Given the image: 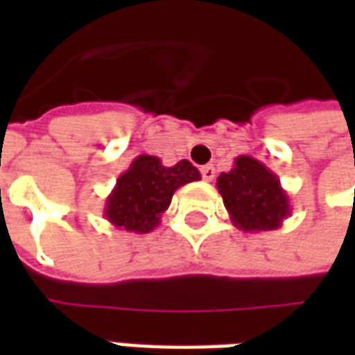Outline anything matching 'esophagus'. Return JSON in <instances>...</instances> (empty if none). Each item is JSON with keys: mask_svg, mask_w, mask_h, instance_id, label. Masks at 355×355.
<instances>
[{"mask_svg": "<svg viewBox=\"0 0 355 355\" xmlns=\"http://www.w3.org/2000/svg\"><path fill=\"white\" fill-rule=\"evenodd\" d=\"M201 177H203V180L211 182V180L216 177L215 167H213V165H203V167H201Z\"/></svg>", "mask_w": 355, "mask_h": 355, "instance_id": "34e87169", "label": "esophagus"}]
</instances>
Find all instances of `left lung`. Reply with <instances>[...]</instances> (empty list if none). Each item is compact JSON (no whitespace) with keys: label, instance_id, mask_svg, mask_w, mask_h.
<instances>
[{"label":"left lung","instance_id":"8db88e82","mask_svg":"<svg viewBox=\"0 0 355 355\" xmlns=\"http://www.w3.org/2000/svg\"><path fill=\"white\" fill-rule=\"evenodd\" d=\"M216 188L236 228L243 232L277 230L291 215L289 196L275 173L251 155H239L234 169L220 173Z\"/></svg>","mask_w":355,"mask_h":355}]
</instances>
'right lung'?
<instances>
[{
  "instance_id": "obj_1",
  "label": "right lung",
  "mask_w": 355,
  "mask_h": 355,
  "mask_svg": "<svg viewBox=\"0 0 355 355\" xmlns=\"http://www.w3.org/2000/svg\"><path fill=\"white\" fill-rule=\"evenodd\" d=\"M200 171L188 159L165 167L155 155H137L121 173L106 198L104 216L119 230L148 234L162 220L180 186L200 180Z\"/></svg>"
}]
</instances>
